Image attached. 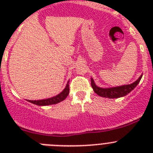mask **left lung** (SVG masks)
Wrapping results in <instances>:
<instances>
[{"label": "left lung", "mask_w": 153, "mask_h": 153, "mask_svg": "<svg viewBox=\"0 0 153 153\" xmlns=\"http://www.w3.org/2000/svg\"><path fill=\"white\" fill-rule=\"evenodd\" d=\"M143 74H141L140 77L138 78L134 83L131 84L123 85V86H113V87H106V88H102L100 86H97L93 78L91 77V86L93 89V91L101 97H105V98L114 99L120 98V97H125L128 93H130L132 90L140 83Z\"/></svg>", "instance_id": "1"}]
</instances>
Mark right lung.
<instances>
[{
	"label": "right lung",
	"mask_w": 153,
	"mask_h": 153,
	"mask_svg": "<svg viewBox=\"0 0 153 153\" xmlns=\"http://www.w3.org/2000/svg\"><path fill=\"white\" fill-rule=\"evenodd\" d=\"M69 92H70V88H69L68 80L63 91L60 93H59V94H57V95L54 96V97H51V98L44 99V100H27L28 102H31V103L37 105V106H49V105H53V104L59 103V102L64 100L65 99L67 98V96H68Z\"/></svg>",
	"instance_id": "right-lung-1"
}]
</instances>
